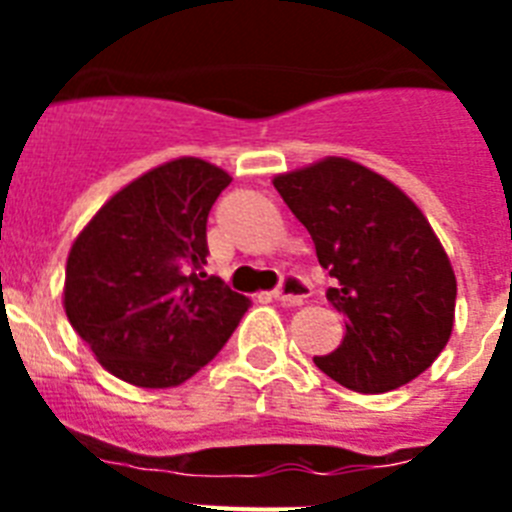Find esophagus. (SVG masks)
I'll use <instances>...</instances> for the list:
<instances>
[{
	"mask_svg": "<svg viewBox=\"0 0 512 512\" xmlns=\"http://www.w3.org/2000/svg\"><path fill=\"white\" fill-rule=\"evenodd\" d=\"M271 297L277 302H282L284 307H300L302 302L310 297V287H307L300 277L289 274V277H284L282 282H279V287L271 292Z\"/></svg>",
	"mask_w": 512,
	"mask_h": 512,
	"instance_id": "esophagus-1",
	"label": "esophagus"
}]
</instances>
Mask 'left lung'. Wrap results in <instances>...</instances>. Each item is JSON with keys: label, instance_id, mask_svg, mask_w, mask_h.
<instances>
[{"label": "left lung", "instance_id": "left-lung-1", "mask_svg": "<svg viewBox=\"0 0 512 512\" xmlns=\"http://www.w3.org/2000/svg\"><path fill=\"white\" fill-rule=\"evenodd\" d=\"M336 279L330 305L346 336L320 372L364 395L408 384L436 361L454 328L456 277L441 241L408 194L377 171L328 156L274 176Z\"/></svg>", "mask_w": 512, "mask_h": 512}]
</instances>
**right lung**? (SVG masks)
<instances>
[{"mask_svg": "<svg viewBox=\"0 0 512 512\" xmlns=\"http://www.w3.org/2000/svg\"><path fill=\"white\" fill-rule=\"evenodd\" d=\"M230 176L174 158L99 207L66 261L63 307L92 354L122 382H187L233 336L251 300L207 277V215Z\"/></svg>", "mask_w": 512, "mask_h": 512, "instance_id": "right-lung-1", "label": "right lung"}]
</instances>
